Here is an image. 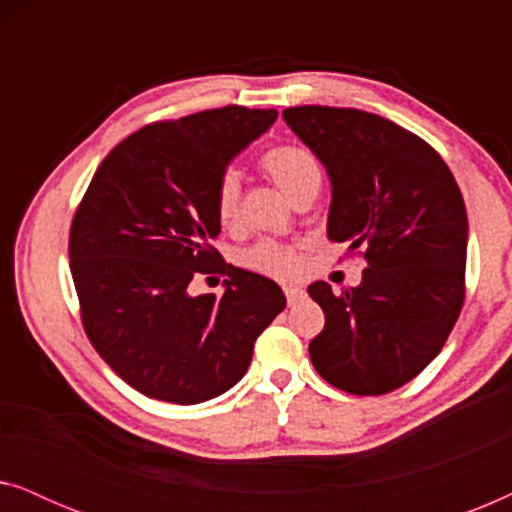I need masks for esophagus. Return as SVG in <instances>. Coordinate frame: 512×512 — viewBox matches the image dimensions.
Wrapping results in <instances>:
<instances>
[{"label": "esophagus", "instance_id": "1", "mask_svg": "<svg viewBox=\"0 0 512 512\" xmlns=\"http://www.w3.org/2000/svg\"><path fill=\"white\" fill-rule=\"evenodd\" d=\"M284 296H286V303L296 305L298 300L305 296V291L300 289V286H284Z\"/></svg>", "mask_w": 512, "mask_h": 512}]
</instances>
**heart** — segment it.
Wrapping results in <instances>:
<instances>
[{"mask_svg":"<svg viewBox=\"0 0 512 512\" xmlns=\"http://www.w3.org/2000/svg\"><path fill=\"white\" fill-rule=\"evenodd\" d=\"M261 170L289 195L298 200L300 195L319 186L321 167L317 156L300 144L270 146L261 156ZM214 214L221 226H233L240 214V177L226 170L214 186ZM240 265L258 275L272 279H293L303 270V256L296 244L261 240L251 244L240 254Z\"/></svg>","mask_w":512,"mask_h":512,"instance_id":"1","label":"heart"}]
</instances>
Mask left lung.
<instances>
[{"mask_svg": "<svg viewBox=\"0 0 512 512\" xmlns=\"http://www.w3.org/2000/svg\"><path fill=\"white\" fill-rule=\"evenodd\" d=\"M282 116L331 177L328 237L368 263L356 289L307 286L326 314L312 366L347 394H389L436 359L464 307V198L440 153L387 118L319 104Z\"/></svg>", "mask_w": 512, "mask_h": 512, "instance_id": "1", "label": "left lung"}]
</instances>
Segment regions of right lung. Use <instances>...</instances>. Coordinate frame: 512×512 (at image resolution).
Masks as SVG:
<instances>
[{
    "instance_id": "obj_1",
    "label": "right lung",
    "mask_w": 512,
    "mask_h": 512,
    "mask_svg": "<svg viewBox=\"0 0 512 512\" xmlns=\"http://www.w3.org/2000/svg\"><path fill=\"white\" fill-rule=\"evenodd\" d=\"M275 109L228 104L158 121L109 151L76 207L69 268L90 345L139 394L193 405L247 373L254 342L286 307L268 277L223 263L214 186ZM228 274L191 297L195 274Z\"/></svg>"
}]
</instances>
